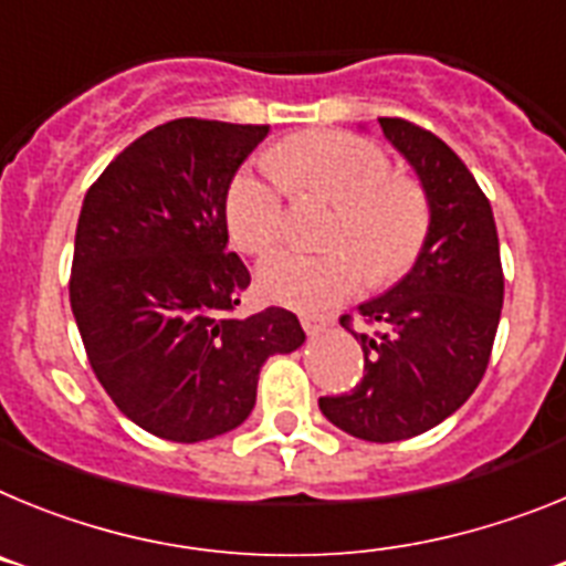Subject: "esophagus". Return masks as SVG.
<instances>
[{
  "instance_id": "obj_1",
  "label": "esophagus",
  "mask_w": 566,
  "mask_h": 566,
  "mask_svg": "<svg viewBox=\"0 0 566 566\" xmlns=\"http://www.w3.org/2000/svg\"><path fill=\"white\" fill-rule=\"evenodd\" d=\"M300 323H303V332L317 337L319 332H326V317H317V314H300Z\"/></svg>"
}]
</instances>
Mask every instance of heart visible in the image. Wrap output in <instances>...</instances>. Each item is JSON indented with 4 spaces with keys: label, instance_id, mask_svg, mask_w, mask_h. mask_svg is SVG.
Here are the masks:
<instances>
[{
    "label": "heart",
    "instance_id": "b5f03b06",
    "mask_svg": "<svg viewBox=\"0 0 566 566\" xmlns=\"http://www.w3.org/2000/svg\"><path fill=\"white\" fill-rule=\"evenodd\" d=\"M272 172L240 169L227 192L234 247L266 254L286 229V192L334 203L323 254L280 252L258 269L260 292L294 308H326L352 297L363 277L385 286L422 254L431 201L422 184L394 172L382 147L348 133H308L277 144Z\"/></svg>",
    "mask_w": 566,
    "mask_h": 566
}]
</instances>
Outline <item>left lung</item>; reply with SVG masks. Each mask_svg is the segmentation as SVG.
<instances>
[{"label": "left lung", "mask_w": 566, "mask_h": 566, "mask_svg": "<svg viewBox=\"0 0 566 566\" xmlns=\"http://www.w3.org/2000/svg\"><path fill=\"white\" fill-rule=\"evenodd\" d=\"M431 201V232L413 269L379 297L359 303L371 332L363 379L352 394L319 397L339 431L365 442H399L459 411L482 382L502 317L504 274L493 209L476 178L442 138L405 118H379Z\"/></svg>", "instance_id": "1"}]
</instances>
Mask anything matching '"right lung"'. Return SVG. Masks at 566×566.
<instances>
[{
	"label": "right lung",
	"mask_w": 566,
	"mask_h": 566,
	"mask_svg": "<svg viewBox=\"0 0 566 566\" xmlns=\"http://www.w3.org/2000/svg\"><path fill=\"white\" fill-rule=\"evenodd\" d=\"M266 124L175 118L87 189L70 306L118 411L153 437L203 442L252 413L260 368L306 334L286 308L238 317L249 269L227 252V192Z\"/></svg>",
	"instance_id": "right-lung-1"
}]
</instances>
